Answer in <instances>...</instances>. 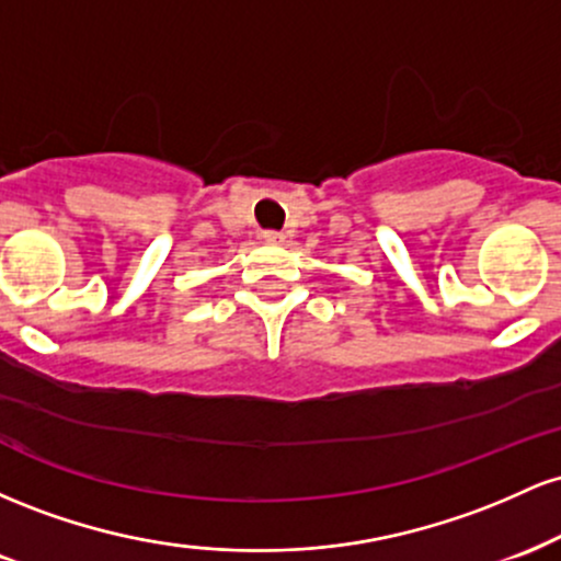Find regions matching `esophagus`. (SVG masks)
<instances>
[{
  "label": "esophagus",
  "instance_id": "obj_1",
  "mask_svg": "<svg viewBox=\"0 0 561 561\" xmlns=\"http://www.w3.org/2000/svg\"><path fill=\"white\" fill-rule=\"evenodd\" d=\"M261 237L266 242H282V240H285V234H282V231H276V229H266Z\"/></svg>",
  "mask_w": 561,
  "mask_h": 561
}]
</instances>
